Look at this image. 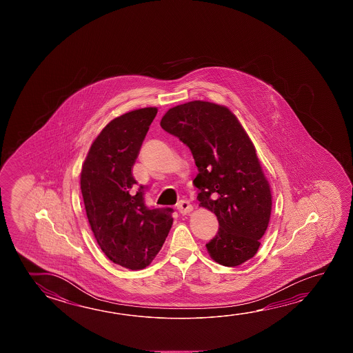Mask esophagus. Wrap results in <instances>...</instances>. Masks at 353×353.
Instances as JSON below:
<instances>
[{"instance_id":"34e87169","label":"esophagus","mask_w":353,"mask_h":353,"mask_svg":"<svg viewBox=\"0 0 353 353\" xmlns=\"http://www.w3.org/2000/svg\"><path fill=\"white\" fill-rule=\"evenodd\" d=\"M177 209H179V213L185 215V214L191 213L192 210H193V207H192L191 203L188 202V201H181L177 204Z\"/></svg>"}]
</instances>
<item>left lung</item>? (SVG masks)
Instances as JSON below:
<instances>
[{"mask_svg": "<svg viewBox=\"0 0 353 353\" xmlns=\"http://www.w3.org/2000/svg\"><path fill=\"white\" fill-rule=\"evenodd\" d=\"M192 151L199 207L216 215L219 230L205 248L212 260L236 267L257 254L272 212V192L254 143L226 105L191 101L160 121Z\"/></svg>", "mask_w": 353, "mask_h": 353, "instance_id": "obj_1", "label": "left lung"}]
</instances>
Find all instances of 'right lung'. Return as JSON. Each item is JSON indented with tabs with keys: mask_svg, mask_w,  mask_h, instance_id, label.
Masks as SVG:
<instances>
[{
	"mask_svg": "<svg viewBox=\"0 0 353 353\" xmlns=\"http://www.w3.org/2000/svg\"><path fill=\"white\" fill-rule=\"evenodd\" d=\"M157 107L117 117L93 140L80 177L87 219L101 250L132 271L149 266L168 237L172 209H149L132 174Z\"/></svg>",
	"mask_w": 353,
	"mask_h": 353,
	"instance_id": "1",
	"label": "right lung"
}]
</instances>
